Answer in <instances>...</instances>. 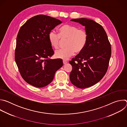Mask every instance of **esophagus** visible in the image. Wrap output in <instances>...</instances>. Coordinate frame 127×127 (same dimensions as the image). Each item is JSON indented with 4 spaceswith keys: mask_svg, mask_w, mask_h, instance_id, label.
<instances>
[{
    "mask_svg": "<svg viewBox=\"0 0 127 127\" xmlns=\"http://www.w3.org/2000/svg\"><path fill=\"white\" fill-rule=\"evenodd\" d=\"M63 64H66V63H67V61H65V60H63Z\"/></svg>",
    "mask_w": 127,
    "mask_h": 127,
    "instance_id": "1",
    "label": "esophagus"
}]
</instances>
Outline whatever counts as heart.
Segmentation results:
<instances>
[{"label":"heart","instance_id":"heart-1","mask_svg":"<svg viewBox=\"0 0 127 127\" xmlns=\"http://www.w3.org/2000/svg\"><path fill=\"white\" fill-rule=\"evenodd\" d=\"M59 34L52 31L48 35V40L51 46L54 49H58L60 39L66 40V48L56 51L55 56L57 58L67 60L69 57L81 53L85 48L88 41V33L83 29L75 26L64 25L58 29Z\"/></svg>","mask_w":127,"mask_h":127}]
</instances>
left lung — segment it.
I'll use <instances>...</instances> for the list:
<instances>
[{
  "label": "left lung",
  "mask_w": 127,
  "mask_h": 127,
  "mask_svg": "<svg viewBox=\"0 0 127 127\" xmlns=\"http://www.w3.org/2000/svg\"><path fill=\"white\" fill-rule=\"evenodd\" d=\"M71 21L84 26L88 37L84 49L69 61L72 66L70 79L78 88H87L105 74L111 56V44L103 27L94 21L81 18Z\"/></svg>",
  "instance_id": "left-lung-1"
}]
</instances>
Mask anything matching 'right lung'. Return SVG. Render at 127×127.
<instances>
[{
  "label": "right lung",
  "instance_id": "obj_1",
  "mask_svg": "<svg viewBox=\"0 0 127 127\" xmlns=\"http://www.w3.org/2000/svg\"><path fill=\"white\" fill-rule=\"evenodd\" d=\"M61 23L51 16L37 15L28 20L18 32L15 61L23 78L33 86L50 84L63 66L62 59H50L54 52L48 40L51 30Z\"/></svg>",
  "mask_w": 127,
  "mask_h": 127
}]
</instances>
